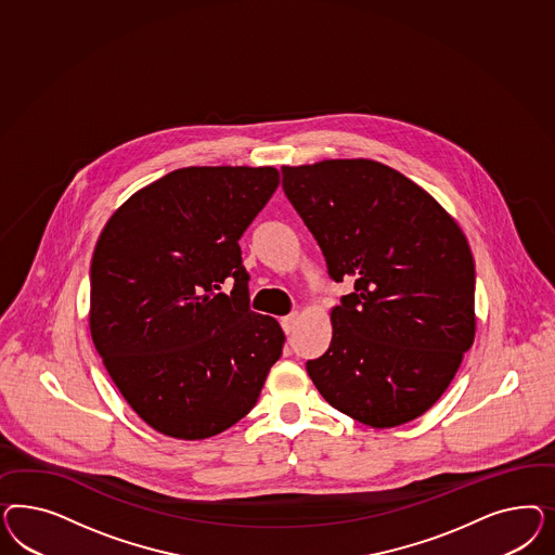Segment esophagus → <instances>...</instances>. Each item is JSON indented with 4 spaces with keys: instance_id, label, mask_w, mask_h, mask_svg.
I'll return each mask as SVG.
<instances>
[{
    "instance_id": "34e87169",
    "label": "esophagus",
    "mask_w": 555,
    "mask_h": 555,
    "mask_svg": "<svg viewBox=\"0 0 555 555\" xmlns=\"http://www.w3.org/2000/svg\"><path fill=\"white\" fill-rule=\"evenodd\" d=\"M297 320H299V318H297V313H291V315H286V318H283V320H281V325H283V330H285L286 336L295 332V325H297Z\"/></svg>"
}]
</instances>
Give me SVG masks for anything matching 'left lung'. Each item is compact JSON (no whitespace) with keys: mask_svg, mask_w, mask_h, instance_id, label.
I'll list each match as a JSON object with an SVG mask.
<instances>
[{"mask_svg":"<svg viewBox=\"0 0 555 555\" xmlns=\"http://www.w3.org/2000/svg\"><path fill=\"white\" fill-rule=\"evenodd\" d=\"M286 199L353 293L332 311L327 352L307 372L321 397L370 427L417 420L474 341L476 270L443 207L374 160L283 167Z\"/></svg>","mask_w":555,"mask_h":555,"instance_id":"1","label":"left lung"}]
</instances>
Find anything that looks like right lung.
Instances as JSON below:
<instances>
[{
  "label": "right lung",
  "instance_id": "add662e5",
  "mask_svg": "<svg viewBox=\"0 0 555 555\" xmlns=\"http://www.w3.org/2000/svg\"><path fill=\"white\" fill-rule=\"evenodd\" d=\"M276 186L272 167L179 168L132 195L101 232L91 337L124 399L165 436L232 427L283 353L279 321L250 309L240 250Z\"/></svg>",
  "mask_w": 555,
  "mask_h": 555
}]
</instances>
